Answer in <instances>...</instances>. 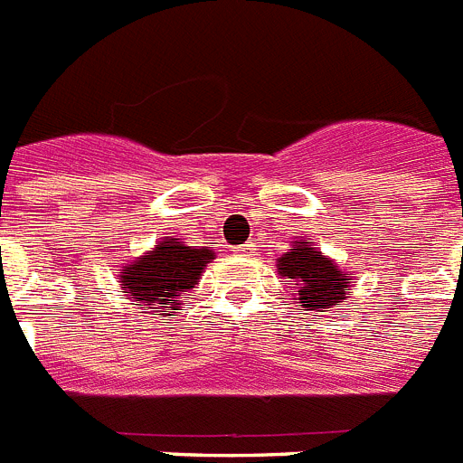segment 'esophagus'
Wrapping results in <instances>:
<instances>
[{
  "label": "esophagus",
  "mask_w": 463,
  "mask_h": 463,
  "mask_svg": "<svg viewBox=\"0 0 463 463\" xmlns=\"http://www.w3.org/2000/svg\"><path fill=\"white\" fill-rule=\"evenodd\" d=\"M237 251L244 253V256H249V253L253 251V244H244V247H240V249H237Z\"/></svg>",
  "instance_id": "34e87169"
}]
</instances>
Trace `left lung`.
Listing matches in <instances>:
<instances>
[{"instance_id":"1","label":"left lung","mask_w":463,"mask_h":463,"mask_svg":"<svg viewBox=\"0 0 463 463\" xmlns=\"http://www.w3.org/2000/svg\"><path fill=\"white\" fill-rule=\"evenodd\" d=\"M281 277L293 279V290L304 309H330L345 298L351 279L339 272L330 258H325L309 241H298L279 258Z\"/></svg>"}]
</instances>
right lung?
Wrapping results in <instances>:
<instances>
[{"label": "right lung", "instance_id": "obj_1", "mask_svg": "<svg viewBox=\"0 0 463 463\" xmlns=\"http://www.w3.org/2000/svg\"><path fill=\"white\" fill-rule=\"evenodd\" d=\"M214 258L210 249H191L177 240H165L156 244L152 253L119 272L124 293L133 302H140L143 309L163 307L168 314H175L182 302V295L191 290L205 269L207 262ZM159 314V316H168Z\"/></svg>", "mask_w": 463, "mask_h": 463}]
</instances>
